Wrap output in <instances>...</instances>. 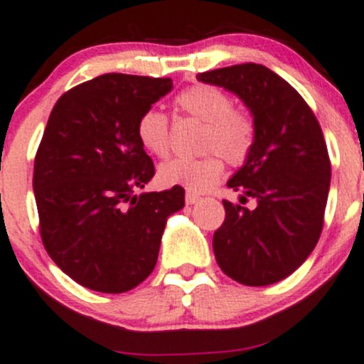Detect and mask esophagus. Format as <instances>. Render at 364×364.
Returning <instances> with one entry per match:
<instances>
[{
  "mask_svg": "<svg viewBox=\"0 0 364 364\" xmlns=\"http://www.w3.org/2000/svg\"><path fill=\"white\" fill-rule=\"evenodd\" d=\"M185 200H186V203H188V205H193V203H197L198 200H200V197H198L197 193H191V191H186Z\"/></svg>",
  "mask_w": 364,
  "mask_h": 364,
  "instance_id": "obj_1",
  "label": "esophagus"
}]
</instances>
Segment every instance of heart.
Wrapping results in <instances>:
<instances>
[{
	"label": "heart",
	"mask_w": 364,
	"mask_h": 364,
	"mask_svg": "<svg viewBox=\"0 0 364 364\" xmlns=\"http://www.w3.org/2000/svg\"><path fill=\"white\" fill-rule=\"evenodd\" d=\"M179 112L203 122L198 157H176L159 167L162 185L205 191L221 178L223 159L238 167L249 161L257 138L252 110L233 105L230 93L213 85H195L174 100ZM136 136L149 154L166 157L169 151V121L157 109H146L136 122Z\"/></svg>",
	"instance_id": "heart-1"
}]
</instances>
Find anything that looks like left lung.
<instances>
[{"label":"left lung","mask_w":364,"mask_h":364,"mask_svg":"<svg viewBox=\"0 0 364 364\" xmlns=\"http://www.w3.org/2000/svg\"><path fill=\"white\" fill-rule=\"evenodd\" d=\"M197 79L237 95L257 122L249 161L228 181L255 209L223 200L215 261L242 285H271L292 274L321 235L331 176L321 127L304 98L264 65L240 63Z\"/></svg>","instance_id":"8db88e82"}]
</instances>
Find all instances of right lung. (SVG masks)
Segmentation results:
<instances>
[{
  "mask_svg": "<svg viewBox=\"0 0 364 364\" xmlns=\"http://www.w3.org/2000/svg\"><path fill=\"white\" fill-rule=\"evenodd\" d=\"M171 90L169 77L103 74L51 110L34 159L39 233L55 264L86 289L139 285L157 264L167 218L185 205L181 186L134 193L155 174L136 122Z\"/></svg>",
  "mask_w": 364,
  "mask_h": 364,
  "instance_id": "add662e5",
  "label": "right lung"
}]
</instances>
